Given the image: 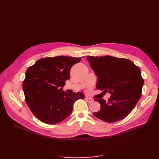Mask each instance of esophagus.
<instances>
[{"instance_id": "obj_1", "label": "esophagus", "mask_w": 159, "mask_h": 159, "mask_svg": "<svg viewBox=\"0 0 159 159\" xmlns=\"http://www.w3.org/2000/svg\"><path fill=\"white\" fill-rule=\"evenodd\" d=\"M86 100L88 102H93V100L89 97H86Z\"/></svg>"}]
</instances>
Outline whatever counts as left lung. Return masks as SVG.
<instances>
[{"mask_svg":"<svg viewBox=\"0 0 159 159\" xmlns=\"http://www.w3.org/2000/svg\"><path fill=\"white\" fill-rule=\"evenodd\" d=\"M86 58L98 77L97 88L111 95L107 102L103 98L95 99L101 104V110L93 115L107 122L124 119L141 97L144 79L139 67L126 58L112 56H87Z\"/></svg>","mask_w":159,"mask_h":159,"instance_id":"1","label":"left lung"}]
</instances>
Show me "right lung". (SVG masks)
<instances>
[{
    "label": "right lung",
    "mask_w": 159,
    "mask_h": 159,
    "mask_svg": "<svg viewBox=\"0 0 159 159\" xmlns=\"http://www.w3.org/2000/svg\"><path fill=\"white\" fill-rule=\"evenodd\" d=\"M80 60L65 56L43 58L28 68L22 82L25 100L41 122L55 124L64 120L71 114L74 102L84 98L81 92L70 95L62 90L71 67Z\"/></svg>",
    "instance_id": "add662e5"
}]
</instances>
